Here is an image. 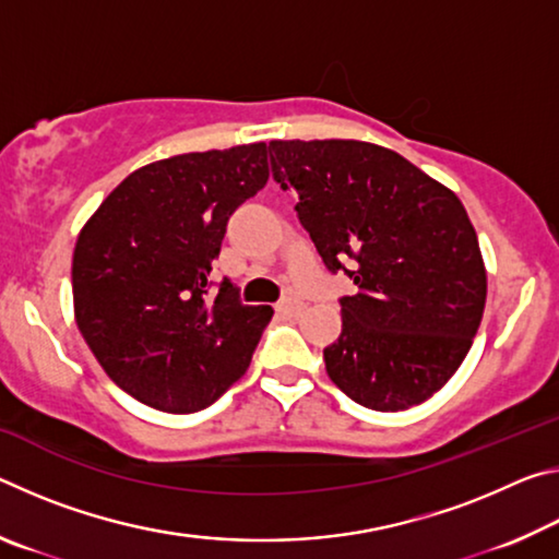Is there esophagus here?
I'll return each instance as SVG.
<instances>
[{
    "label": "esophagus",
    "instance_id": "1",
    "mask_svg": "<svg viewBox=\"0 0 559 559\" xmlns=\"http://www.w3.org/2000/svg\"><path fill=\"white\" fill-rule=\"evenodd\" d=\"M276 310H278L281 316H286V318H298L302 310H306V306H302V302L296 300V298H286V300L278 302Z\"/></svg>",
    "mask_w": 559,
    "mask_h": 559
}]
</instances>
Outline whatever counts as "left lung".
<instances>
[{
    "label": "left lung",
    "instance_id": "1",
    "mask_svg": "<svg viewBox=\"0 0 559 559\" xmlns=\"http://www.w3.org/2000/svg\"><path fill=\"white\" fill-rule=\"evenodd\" d=\"M269 153L325 266H357L328 377L377 412L427 402L466 359L486 308V263L456 192L362 140H271Z\"/></svg>",
    "mask_w": 559,
    "mask_h": 559
}]
</instances>
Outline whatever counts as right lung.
<instances>
[{
	"label": "right lung",
	"mask_w": 559,
	"mask_h": 559,
	"mask_svg": "<svg viewBox=\"0 0 559 559\" xmlns=\"http://www.w3.org/2000/svg\"><path fill=\"white\" fill-rule=\"evenodd\" d=\"M266 182V143L175 155L130 173L83 224L75 325L138 402L200 412L249 370L273 308L243 306L229 281L206 288L231 212Z\"/></svg>",
	"instance_id": "obj_1"
}]
</instances>
